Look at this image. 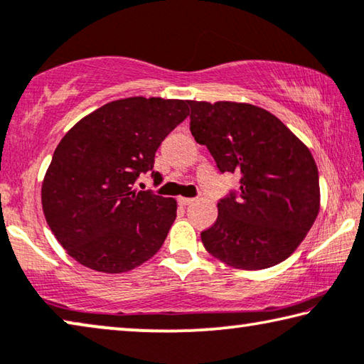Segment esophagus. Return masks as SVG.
Instances as JSON below:
<instances>
[{"label": "esophagus", "mask_w": 364, "mask_h": 364, "mask_svg": "<svg viewBox=\"0 0 364 364\" xmlns=\"http://www.w3.org/2000/svg\"><path fill=\"white\" fill-rule=\"evenodd\" d=\"M196 199H193V198H180L178 199V203H180V205H183V207H186V205H191L193 203H194Z\"/></svg>", "instance_id": "1"}]
</instances>
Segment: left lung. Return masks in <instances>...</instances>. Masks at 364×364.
<instances>
[{"instance_id": "1", "label": "left lung", "mask_w": 364, "mask_h": 364, "mask_svg": "<svg viewBox=\"0 0 364 364\" xmlns=\"http://www.w3.org/2000/svg\"><path fill=\"white\" fill-rule=\"evenodd\" d=\"M196 142L240 189L218 203L200 233L205 250L236 269L272 267L291 255L319 212V173L309 149L269 113L250 103L188 102Z\"/></svg>"}]
</instances>
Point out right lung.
<instances>
[{
  "mask_svg": "<svg viewBox=\"0 0 364 364\" xmlns=\"http://www.w3.org/2000/svg\"><path fill=\"white\" fill-rule=\"evenodd\" d=\"M184 100L131 97L95 109L66 132L42 184L51 232L79 264L121 274L157 252L176 218V200L139 191L155 152L188 118Z\"/></svg>",
  "mask_w": 364,
  "mask_h": 364,
  "instance_id": "1",
  "label": "right lung"
}]
</instances>
